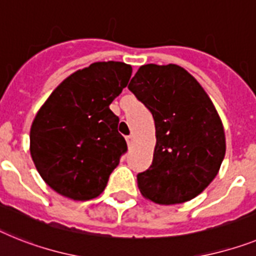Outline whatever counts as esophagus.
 Listing matches in <instances>:
<instances>
[{
	"label": "esophagus",
	"instance_id": "1",
	"mask_svg": "<svg viewBox=\"0 0 256 256\" xmlns=\"http://www.w3.org/2000/svg\"><path fill=\"white\" fill-rule=\"evenodd\" d=\"M126 142H128V147H132V143H134V136H132V135H128V136H126Z\"/></svg>",
	"mask_w": 256,
	"mask_h": 256
}]
</instances>
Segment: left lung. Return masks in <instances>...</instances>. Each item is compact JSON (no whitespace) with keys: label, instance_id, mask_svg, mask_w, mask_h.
<instances>
[{"label":"left lung","instance_id":"8db88e82","mask_svg":"<svg viewBox=\"0 0 256 256\" xmlns=\"http://www.w3.org/2000/svg\"><path fill=\"white\" fill-rule=\"evenodd\" d=\"M128 90L152 113V165L136 176L142 195L158 204L194 199L214 181L225 156L218 110L196 79L178 65L139 68Z\"/></svg>","mask_w":256,"mask_h":256}]
</instances>
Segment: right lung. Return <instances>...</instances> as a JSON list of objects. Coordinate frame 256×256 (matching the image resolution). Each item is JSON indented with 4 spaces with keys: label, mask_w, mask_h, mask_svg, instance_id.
<instances>
[{
    "label": "right lung",
    "mask_w": 256,
    "mask_h": 256,
    "mask_svg": "<svg viewBox=\"0 0 256 256\" xmlns=\"http://www.w3.org/2000/svg\"><path fill=\"white\" fill-rule=\"evenodd\" d=\"M132 72L124 62H95L68 76L38 109L30 152L38 174L58 194L90 200L104 191L128 151L109 105Z\"/></svg>",
    "instance_id": "add662e5"
}]
</instances>
